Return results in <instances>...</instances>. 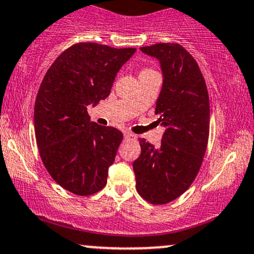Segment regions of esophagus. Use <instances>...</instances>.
I'll return each instance as SVG.
<instances>
[{
  "instance_id": "34e87169",
  "label": "esophagus",
  "mask_w": 254,
  "mask_h": 254,
  "mask_svg": "<svg viewBox=\"0 0 254 254\" xmlns=\"http://www.w3.org/2000/svg\"><path fill=\"white\" fill-rule=\"evenodd\" d=\"M124 137H125V138H136V136L133 135L132 132H129V131H125Z\"/></svg>"
}]
</instances>
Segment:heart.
I'll return each mask as SVG.
<instances>
[{
  "label": "heart",
  "instance_id": "obj_1",
  "mask_svg": "<svg viewBox=\"0 0 254 254\" xmlns=\"http://www.w3.org/2000/svg\"><path fill=\"white\" fill-rule=\"evenodd\" d=\"M153 70H150V69H143V70L141 71V74H143V72H151Z\"/></svg>",
  "mask_w": 254,
  "mask_h": 254
}]
</instances>
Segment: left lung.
Here are the masks:
<instances>
[{"label":"left lung","mask_w":254,"mask_h":254,"mask_svg":"<svg viewBox=\"0 0 254 254\" xmlns=\"http://www.w3.org/2000/svg\"><path fill=\"white\" fill-rule=\"evenodd\" d=\"M139 50L160 63L162 87L155 115L166 130L157 148L139 138L141 155L132 164L136 189L151 204H166L190 188L202 165L210 124L208 89L183 46L164 43Z\"/></svg>","instance_id":"obj_1"}]
</instances>
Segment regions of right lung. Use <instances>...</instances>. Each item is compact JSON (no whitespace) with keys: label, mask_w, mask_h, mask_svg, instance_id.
<instances>
[{"label":"right lung","mask_w":254,"mask_h":254,"mask_svg":"<svg viewBox=\"0 0 254 254\" xmlns=\"http://www.w3.org/2000/svg\"><path fill=\"white\" fill-rule=\"evenodd\" d=\"M136 49L75 44L50 66L34 105L40 157L52 179L77 196L106 185L123 133L90 122L87 107L110 95L117 72Z\"/></svg>","instance_id":"add662e5"}]
</instances>
